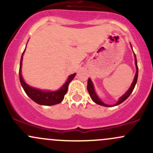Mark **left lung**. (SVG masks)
<instances>
[{"label":"left lung","instance_id":"left-lung-1","mask_svg":"<svg viewBox=\"0 0 153 153\" xmlns=\"http://www.w3.org/2000/svg\"><path fill=\"white\" fill-rule=\"evenodd\" d=\"M134 55H135V53H134ZM135 66H136V73H135V78H134V80H133V82H132V85H131L130 87H129V90H128L127 92H126V93L123 95V96H121V98H120V99L118 100V101L117 102V104H114L113 106L115 105H118V104H121L122 102H124L125 100H126V98H127L130 95V94L132 93V92L133 91L134 88H135V84H136V82H137V79H138V64H137V59H136V56H135ZM87 90H88V92H89V95H90V97H91V98H92V101H93L95 103H96L97 104H99V105H102L104 106H109V105H107V104H104V103H103L102 101L100 100V98H98V95H97L96 93H95V89H94L93 84H92V81H91V80L89 79V80H88V82H87Z\"/></svg>","mask_w":153,"mask_h":153}]
</instances>
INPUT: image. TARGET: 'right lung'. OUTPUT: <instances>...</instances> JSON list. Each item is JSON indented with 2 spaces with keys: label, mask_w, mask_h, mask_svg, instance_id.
Segmentation results:
<instances>
[{
  "label": "right lung",
  "mask_w": 153,
  "mask_h": 153,
  "mask_svg": "<svg viewBox=\"0 0 153 153\" xmlns=\"http://www.w3.org/2000/svg\"><path fill=\"white\" fill-rule=\"evenodd\" d=\"M24 50H25V49H24ZM24 52H23L22 56H21V63H20L19 78L21 85H22L24 91H25V92L27 93V95H28L32 101L36 102L37 104H41V105L51 106L61 103V101H63V99H64L65 94L67 93L69 84L72 81V79H73L74 77H75V73L72 74L70 76H69L67 81L65 83V84H64L59 90L55 91V92H46V91L44 92V91L40 90V89H35V88L31 87V86H29L28 84H27L24 82V79H23L22 78V75H21V65H22V60Z\"/></svg>",
  "instance_id": "1"
}]
</instances>
